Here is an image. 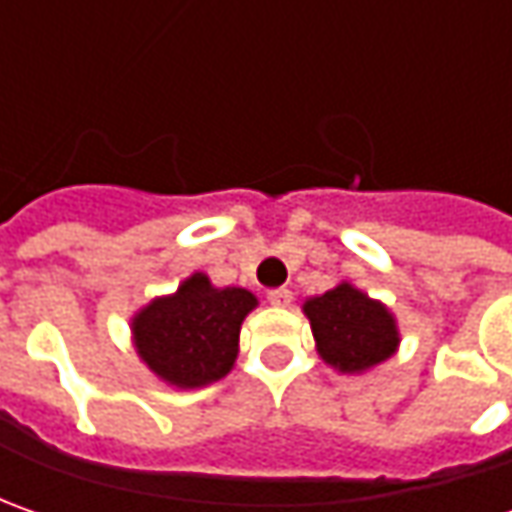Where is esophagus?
<instances>
[{"label": "esophagus", "mask_w": 512, "mask_h": 512, "mask_svg": "<svg viewBox=\"0 0 512 512\" xmlns=\"http://www.w3.org/2000/svg\"><path fill=\"white\" fill-rule=\"evenodd\" d=\"M267 302H270V305L285 307L293 302V293H290L287 287H273V290H267Z\"/></svg>", "instance_id": "1"}]
</instances>
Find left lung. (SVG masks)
<instances>
[{"label": "left lung", "mask_w": 512, "mask_h": 512, "mask_svg": "<svg viewBox=\"0 0 512 512\" xmlns=\"http://www.w3.org/2000/svg\"><path fill=\"white\" fill-rule=\"evenodd\" d=\"M322 359L342 373H359L393 356L399 333L387 307L362 290L339 285L305 305Z\"/></svg>", "instance_id": "obj_1"}]
</instances>
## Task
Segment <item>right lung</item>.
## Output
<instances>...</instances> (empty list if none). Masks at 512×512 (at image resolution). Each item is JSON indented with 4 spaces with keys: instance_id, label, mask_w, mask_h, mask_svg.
<instances>
[{
    "instance_id": "right-lung-1",
    "label": "right lung",
    "mask_w": 512,
    "mask_h": 512,
    "mask_svg": "<svg viewBox=\"0 0 512 512\" xmlns=\"http://www.w3.org/2000/svg\"><path fill=\"white\" fill-rule=\"evenodd\" d=\"M256 307L242 287H213L196 273L168 299L150 302L133 319L139 356L176 387H202L222 379L236 362L239 330Z\"/></svg>"
}]
</instances>
